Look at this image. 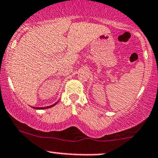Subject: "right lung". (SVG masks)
<instances>
[{"mask_svg": "<svg viewBox=\"0 0 158 158\" xmlns=\"http://www.w3.org/2000/svg\"><path fill=\"white\" fill-rule=\"evenodd\" d=\"M58 102H56L55 103H54L53 105H51V106H46V107H34V109H36V110H45V109H48V108H51V107L54 106H55L58 103Z\"/></svg>", "mask_w": 158, "mask_h": 158, "instance_id": "obj_1", "label": "right lung"}]
</instances>
